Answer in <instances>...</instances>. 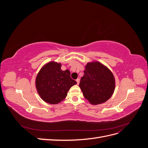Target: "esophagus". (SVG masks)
<instances>
[{
	"instance_id": "obj_1",
	"label": "esophagus",
	"mask_w": 148,
	"mask_h": 148,
	"mask_svg": "<svg viewBox=\"0 0 148 148\" xmlns=\"http://www.w3.org/2000/svg\"><path fill=\"white\" fill-rule=\"evenodd\" d=\"M76 82H77V84H78L79 83V78H77V79H76Z\"/></svg>"
}]
</instances>
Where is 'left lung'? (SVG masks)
Returning <instances> with one entry per match:
<instances>
[{
    "label": "left lung",
    "mask_w": 148,
    "mask_h": 148,
    "mask_svg": "<svg viewBox=\"0 0 148 148\" xmlns=\"http://www.w3.org/2000/svg\"><path fill=\"white\" fill-rule=\"evenodd\" d=\"M84 97L94 105L108 100L115 89V79L112 73L98 62L88 63L79 84Z\"/></svg>",
    "instance_id": "8db88e82"
}]
</instances>
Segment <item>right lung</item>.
<instances>
[{
  "mask_svg": "<svg viewBox=\"0 0 148 148\" xmlns=\"http://www.w3.org/2000/svg\"><path fill=\"white\" fill-rule=\"evenodd\" d=\"M61 64L51 62L44 65L36 79V86L42 99L51 104L63 101L70 88L77 83L69 70H61Z\"/></svg>",
  "mask_w": 148,
  "mask_h": 148,
  "instance_id": "right-lung-1",
  "label": "right lung"
}]
</instances>
